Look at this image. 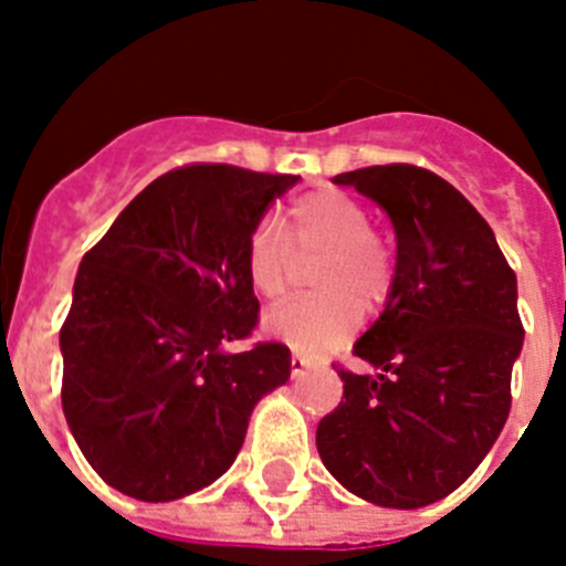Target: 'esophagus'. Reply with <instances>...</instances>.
I'll use <instances>...</instances> for the list:
<instances>
[{"mask_svg": "<svg viewBox=\"0 0 566 566\" xmlns=\"http://www.w3.org/2000/svg\"><path fill=\"white\" fill-rule=\"evenodd\" d=\"M310 368V360L304 355H298V352H293V357H290V371H293V377H301V374L307 371Z\"/></svg>", "mask_w": 566, "mask_h": 566, "instance_id": "obj_1", "label": "esophagus"}]
</instances>
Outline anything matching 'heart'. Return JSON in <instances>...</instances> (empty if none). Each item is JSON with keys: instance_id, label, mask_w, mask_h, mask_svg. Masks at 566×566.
I'll use <instances>...</instances> for the list:
<instances>
[{"instance_id": "b5f03b06", "label": "heart", "mask_w": 566, "mask_h": 566, "mask_svg": "<svg viewBox=\"0 0 566 566\" xmlns=\"http://www.w3.org/2000/svg\"><path fill=\"white\" fill-rule=\"evenodd\" d=\"M290 245L298 253H321L313 273L321 293L268 313L265 332L301 355H324L352 335L360 310L382 307L394 282V253L368 229L366 206L340 189H318L295 200L287 237L273 220L253 226L245 242V273L259 295L276 301L287 293Z\"/></svg>"}]
</instances>
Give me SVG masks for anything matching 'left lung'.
Wrapping results in <instances>:
<instances>
[{"label": "left lung", "instance_id": "8db88e82", "mask_svg": "<svg viewBox=\"0 0 566 566\" xmlns=\"http://www.w3.org/2000/svg\"><path fill=\"white\" fill-rule=\"evenodd\" d=\"M388 214L396 268L355 343L371 374L337 371L343 402L315 432L332 478L382 509H424L483 463L511 410L522 352L516 276L472 203L413 164L340 172Z\"/></svg>", "mask_w": 566, "mask_h": 566}]
</instances>
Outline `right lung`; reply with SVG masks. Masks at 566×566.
I'll list each match as a JSON object with an SVG mask.
<instances>
[{
  "label": "right lung",
  "instance_id": "add662e5",
  "mask_svg": "<svg viewBox=\"0 0 566 566\" xmlns=\"http://www.w3.org/2000/svg\"><path fill=\"white\" fill-rule=\"evenodd\" d=\"M298 176L195 164L147 184L83 256L61 329L66 424L94 472L142 503L206 489L234 463L290 348L251 335L245 242Z\"/></svg>",
  "mask_w": 566,
  "mask_h": 566
}]
</instances>
